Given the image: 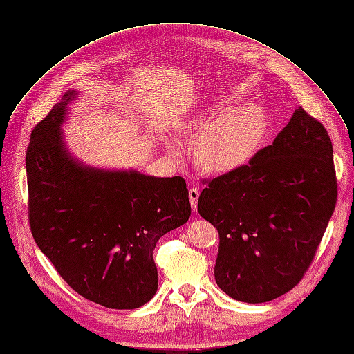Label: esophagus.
I'll use <instances>...</instances> for the list:
<instances>
[{
	"label": "esophagus",
	"instance_id": "34e87169",
	"mask_svg": "<svg viewBox=\"0 0 354 354\" xmlns=\"http://www.w3.org/2000/svg\"><path fill=\"white\" fill-rule=\"evenodd\" d=\"M198 198H199V189H198V188H191V189H189V201H191V208H192V211H196Z\"/></svg>",
	"mask_w": 354,
	"mask_h": 354
}]
</instances>
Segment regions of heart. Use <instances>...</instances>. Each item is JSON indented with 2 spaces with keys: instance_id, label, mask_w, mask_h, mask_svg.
<instances>
[{
  "instance_id": "1",
  "label": "heart",
  "mask_w": 354,
  "mask_h": 354,
  "mask_svg": "<svg viewBox=\"0 0 354 354\" xmlns=\"http://www.w3.org/2000/svg\"><path fill=\"white\" fill-rule=\"evenodd\" d=\"M192 139H199L195 162L205 172L228 174L248 165L257 153L266 133V114L256 102L232 109L228 104H217L199 111L185 124ZM169 150L179 153L178 140L169 142Z\"/></svg>"
}]
</instances>
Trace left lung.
I'll use <instances>...</instances> for the list:
<instances>
[{
  "label": "left lung",
  "mask_w": 354,
  "mask_h": 354,
  "mask_svg": "<svg viewBox=\"0 0 354 354\" xmlns=\"http://www.w3.org/2000/svg\"><path fill=\"white\" fill-rule=\"evenodd\" d=\"M335 201L330 136L298 106L272 145L198 198L199 215L220 236V289L249 304L286 294L311 265Z\"/></svg>",
  "instance_id": "1"
}]
</instances>
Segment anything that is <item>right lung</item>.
<instances>
[{
	"mask_svg": "<svg viewBox=\"0 0 354 354\" xmlns=\"http://www.w3.org/2000/svg\"><path fill=\"white\" fill-rule=\"evenodd\" d=\"M78 94L68 89L30 137V228L75 292L106 308L134 310L158 290V240L189 218L187 183L76 159L62 126Z\"/></svg>",
	"mask_w": 354,
	"mask_h": 354,
	"instance_id": "right-lung-1",
	"label": "right lung"
}]
</instances>
